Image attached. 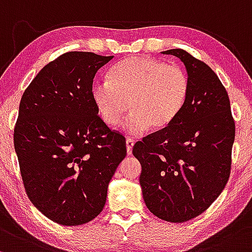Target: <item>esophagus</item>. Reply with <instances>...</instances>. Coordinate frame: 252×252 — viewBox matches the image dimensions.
Segmentation results:
<instances>
[{
	"label": "esophagus",
	"mask_w": 252,
	"mask_h": 252,
	"mask_svg": "<svg viewBox=\"0 0 252 252\" xmlns=\"http://www.w3.org/2000/svg\"><path fill=\"white\" fill-rule=\"evenodd\" d=\"M134 145V140L132 139H127L126 140V149H127V154L131 155L132 154V149H133Z\"/></svg>",
	"instance_id": "34e87169"
}]
</instances>
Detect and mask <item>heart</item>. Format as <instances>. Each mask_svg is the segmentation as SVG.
<instances>
[{"mask_svg":"<svg viewBox=\"0 0 252 252\" xmlns=\"http://www.w3.org/2000/svg\"><path fill=\"white\" fill-rule=\"evenodd\" d=\"M190 82L183 69L151 57H128L112 67L108 81H96L92 98L98 114L108 126L128 117L124 129L139 135L151 127H168L185 107Z\"/></svg>","mask_w":252,"mask_h":252,"instance_id":"b5f03b06","label":"heart"}]
</instances>
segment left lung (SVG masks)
<instances>
[{"instance_id": "obj_1", "label": "left lung", "mask_w": 252, "mask_h": 252, "mask_svg": "<svg viewBox=\"0 0 252 252\" xmlns=\"http://www.w3.org/2000/svg\"><path fill=\"white\" fill-rule=\"evenodd\" d=\"M180 58L190 88L179 117L133 146L141 164L146 207L170 222L200 216L225 188L231 171L236 127L230 98L216 72L185 50L162 52Z\"/></svg>"}]
</instances>
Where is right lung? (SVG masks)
<instances>
[{"mask_svg": "<svg viewBox=\"0 0 252 252\" xmlns=\"http://www.w3.org/2000/svg\"><path fill=\"white\" fill-rule=\"evenodd\" d=\"M114 56L66 52L39 71L20 101L14 148L28 199L52 221L89 222L103 210L126 140L98 117L95 73Z\"/></svg>", "mask_w": 252, "mask_h": 252, "instance_id": "1", "label": "right lung"}]
</instances>
